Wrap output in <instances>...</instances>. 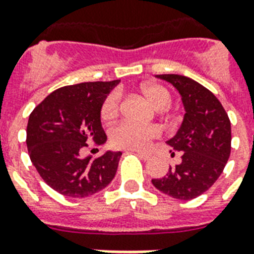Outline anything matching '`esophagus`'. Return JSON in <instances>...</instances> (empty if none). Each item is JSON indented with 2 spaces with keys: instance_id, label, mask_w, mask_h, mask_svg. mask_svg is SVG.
<instances>
[{
  "instance_id": "obj_1",
  "label": "esophagus",
  "mask_w": 254,
  "mask_h": 254,
  "mask_svg": "<svg viewBox=\"0 0 254 254\" xmlns=\"http://www.w3.org/2000/svg\"><path fill=\"white\" fill-rule=\"evenodd\" d=\"M136 154H137V156L140 157V158H142V160L144 161H148L150 158V154L149 153H145V152H140V150H137V152H136Z\"/></svg>"
}]
</instances>
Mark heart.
Returning a JSON list of instances; mask_svg holds the SVG:
<instances>
[{
    "mask_svg": "<svg viewBox=\"0 0 254 254\" xmlns=\"http://www.w3.org/2000/svg\"><path fill=\"white\" fill-rule=\"evenodd\" d=\"M142 94L158 110H165L171 105L173 97L166 87L161 84H145L141 87ZM121 92L113 91L105 97L101 105V115L104 119H114L121 110ZM160 136V128L156 126H141L136 123H118L110 131V140L119 149H141L148 145L150 140Z\"/></svg>",
    "mask_w": 254,
    "mask_h": 254,
    "instance_id": "heart-1",
    "label": "heart"
}]
</instances>
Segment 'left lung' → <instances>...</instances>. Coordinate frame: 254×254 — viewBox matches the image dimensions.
Wrapping results in <instances>:
<instances>
[{
  "label": "left lung",
  "instance_id": "1",
  "mask_svg": "<svg viewBox=\"0 0 254 254\" xmlns=\"http://www.w3.org/2000/svg\"><path fill=\"white\" fill-rule=\"evenodd\" d=\"M179 91L186 115L179 131L167 141L182 162L153 186L178 200H193L221 177L231 153V122L225 108L207 88L183 75L163 74Z\"/></svg>",
  "mask_w": 254,
  "mask_h": 254
}]
</instances>
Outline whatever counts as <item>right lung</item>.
I'll return each instance as SVG.
<instances>
[{
    "label": "right lung",
    "instance_id": "1",
    "mask_svg": "<svg viewBox=\"0 0 254 254\" xmlns=\"http://www.w3.org/2000/svg\"><path fill=\"white\" fill-rule=\"evenodd\" d=\"M119 80L87 81L58 88L29 114L27 148L43 180L67 197H87L104 190L118 169L121 152L80 157L88 142L102 144L101 105Z\"/></svg>",
    "mask_w": 254,
    "mask_h": 254
}]
</instances>
